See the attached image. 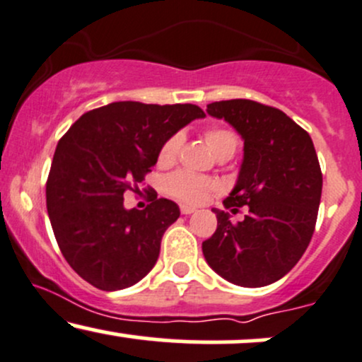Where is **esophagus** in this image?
Instances as JSON below:
<instances>
[{
	"mask_svg": "<svg viewBox=\"0 0 362 362\" xmlns=\"http://www.w3.org/2000/svg\"><path fill=\"white\" fill-rule=\"evenodd\" d=\"M180 212L182 214H192V212H195V209L194 207H190V206H185V204H182L180 206Z\"/></svg>",
	"mask_w": 362,
	"mask_h": 362,
	"instance_id": "esophagus-1",
	"label": "esophagus"
}]
</instances>
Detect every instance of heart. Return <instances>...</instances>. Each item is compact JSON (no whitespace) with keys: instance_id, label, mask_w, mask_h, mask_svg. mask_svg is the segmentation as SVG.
Listing matches in <instances>:
<instances>
[{"instance_id":"1","label":"heart","mask_w":362,"mask_h":362,"mask_svg":"<svg viewBox=\"0 0 362 362\" xmlns=\"http://www.w3.org/2000/svg\"><path fill=\"white\" fill-rule=\"evenodd\" d=\"M209 148L214 151L217 158L219 156H233L234 151L238 148V136L236 133L230 132L228 128H221V126H214V128H209L206 134ZM184 134L175 133L172 134L167 141L163 143L162 148L158 151V163L160 165H172L177 162L178 155H180L182 146H184ZM168 192L173 197L184 200L189 204H199L207 197L209 192L216 189V184L212 180H209L206 177L195 175L192 172H182L173 173L167 182Z\"/></svg>"}]
</instances>
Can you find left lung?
Segmentation results:
<instances>
[{
    "label": "left lung",
    "mask_w": 362,
    "mask_h": 362,
    "mask_svg": "<svg viewBox=\"0 0 362 362\" xmlns=\"http://www.w3.org/2000/svg\"><path fill=\"white\" fill-rule=\"evenodd\" d=\"M245 141V156L224 207L245 219L230 223L216 211L217 229L202 243L217 275L239 286H267L286 275L310 243L317 223L322 172L312 138L276 107L230 99L207 104Z\"/></svg>",
    "instance_id": "1"
}]
</instances>
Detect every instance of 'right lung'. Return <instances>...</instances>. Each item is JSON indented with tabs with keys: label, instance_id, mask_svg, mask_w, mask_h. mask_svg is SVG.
Segmentation results:
<instances>
[{
	"label": "right lung",
	"instance_id": "obj_1",
	"mask_svg": "<svg viewBox=\"0 0 362 362\" xmlns=\"http://www.w3.org/2000/svg\"><path fill=\"white\" fill-rule=\"evenodd\" d=\"M195 104L111 103L74 123L55 148L47 178V211L57 245L74 272L95 288L123 290L145 278L163 233L180 216L168 199L124 209L167 139L204 117Z\"/></svg>",
	"mask_w": 362,
	"mask_h": 362
}]
</instances>
